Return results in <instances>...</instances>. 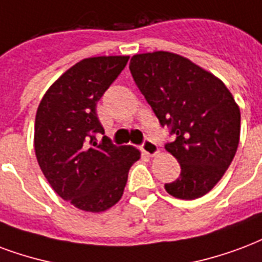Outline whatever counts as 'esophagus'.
I'll list each match as a JSON object with an SVG mask.
<instances>
[{"mask_svg":"<svg viewBox=\"0 0 262 262\" xmlns=\"http://www.w3.org/2000/svg\"><path fill=\"white\" fill-rule=\"evenodd\" d=\"M141 151H143L144 154H147V156L154 157L160 152V148H158V146H157L154 141H151L147 139V140H144V143L141 144Z\"/></svg>","mask_w":262,"mask_h":262,"instance_id":"obj_1","label":"esophagus"}]
</instances>
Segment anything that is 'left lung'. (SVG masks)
I'll return each instance as SVG.
<instances>
[{"instance_id": "1", "label": "left lung", "mask_w": 262, "mask_h": 262, "mask_svg": "<svg viewBox=\"0 0 262 262\" xmlns=\"http://www.w3.org/2000/svg\"><path fill=\"white\" fill-rule=\"evenodd\" d=\"M132 76L175 140L165 150L180 176L165 190L182 200L203 197L233 160L240 139V108L224 82L190 59L168 51L133 55Z\"/></svg>"}]
</instances>
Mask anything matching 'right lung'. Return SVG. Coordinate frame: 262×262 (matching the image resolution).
I'll return each instance as SVG.
<instances>
[{
  "label": "right lung",
  "mask_w": 262,
  "mask_h": 262,
  "mask_svg": "<svg viewBox=\"0 0 262 262\" xmlns=\"http://www.w3.org/2000/svg\"><path fill=\"white\" fill-rule=\"evenodd\" d=\"M129 57L82 59L52 83L34 122V151L40 169L59 197L87 212L111 208L123 194L130 166L140 158L132 146L112 144L96 108Z\"/></svg>",
  "instance_id": "add662e5"
}]
</instances>
